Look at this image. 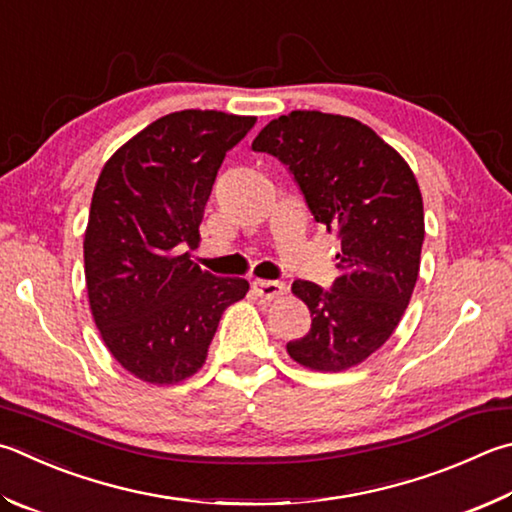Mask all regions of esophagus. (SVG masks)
Listing matches in <instances>:
<instances>
[{"instance_id": "obj_1", "label": "esophagus", "mask_w": 512, "mask_h": 512, "mask_svg": "<svg viewBox=\"0 0 512 512\" xmlns=\"http://www.w3.org/2000/svg\"><path fill=\"white\" fill-rule=\"evenodd\" d=\"M253 291L255 295L262 297V300H277V297H282L286 293V284L271 282V280H255Z\"/></svg>"}]
</instances>
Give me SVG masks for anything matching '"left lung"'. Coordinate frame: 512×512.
<instances>
[{"label":"left lung","mask_w":512,"mask_h":512,"mask_svg":"<svg viewBox=\"0 0 512 512\" xmlns=\"http://www.w3.org/2000/svg\"><path fill=\"white\" fill-rule=\"evenodd\" d=\"M253 150L288 165L315 221L340 237L331 291L291 286L313 320L288 356L333 374L356 367L392 336L418 280L425 219L412 167L360 120L306 109L271 120Z\"/></svg>","instance_id":"1"}]
</instances>
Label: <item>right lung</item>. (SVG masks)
<instances>
[{"instance_id": "right-lung-1", "label": "right lung", "mask_w": 512, "mask_h": 512, "mask_svg": "<svg viewBox=\"0 0 512 512\" xmlns=\"http://www.w3.org/2000/svg\"><path fill=\"white\" fill-rule=\"evenodd\" d=\"M255 116L215 109L167 114L102 167L85 230V280L111 356L152 385L197 374L219 320L248 293L241 277L192 262L199 226L226 152Z\"/></svg>"}]
</instances>
